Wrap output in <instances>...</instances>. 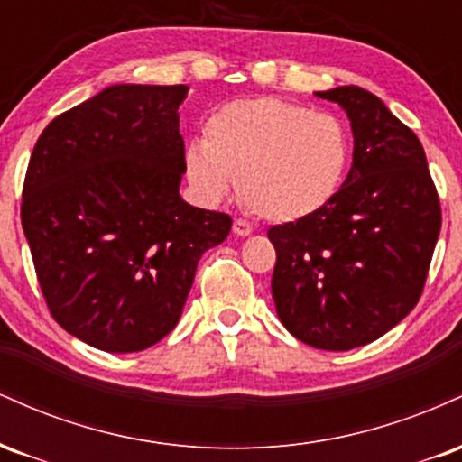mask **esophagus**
Returning <instances> with one entry per match:
<instances>
[{
  "label": "esophagus",
  "mask_w": 462,
  "mask_h": 462,
  "mask_svg": "<svg viewBox=\"0 0 462 462\" xmlns=\"http://www.w3.org/2000/svg\"><path fill=\"white\" fill-rule=\"evenodd\" d=\"M232 230H235L236 236H249V235H252V226H249L245 219H235V226H232Z\"/></svg>",
  "instance_id": "esophagus-1"
}]
</instances>
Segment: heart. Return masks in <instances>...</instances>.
<instances>
[{
  "mask_svg": "<svg viewBox=\"0 0 462 462\" xmlns=\"http://www.w3.org/2000/svg\"><path fill=\"white\" fill-rule=\"evenodd\" d=\"M352 158L347 125L278 97L238 99L217 108L204 141H190L184 169L204 204L235 190L249 213L269 224H293L330 204Z\"/></svg>",
  "mask_w": 462,
  "mask_h": 462,
  "instance_id": "heart-1",
  "label": "heart"
}]
</instances>
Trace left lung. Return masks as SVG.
<instances>
[{
    "instance_id": "left-lung-1",
    "label": "left lung",
    "mask_w": 462,
    "mask_h": 462,
    "mask_svg": "<svg viewBox=\"0 0 462 462\" xmlns=\"http://www.w3.org/2000/svg\"><path fill=\"white\" fill-rule=\"evenodd\" d=\"M341 106L354 134L346 182L319 213L267 232L272 295L306 346H367L415 309L441 232L426 152L380 97L360 87L315 93Z\"/></svg>"
}]
</instances>
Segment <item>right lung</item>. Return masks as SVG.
Wrapping results in <instances>:
<instances>
[{"instance_id":"obj_1","label":"right lung","mask_w":462,"mask_h":462,"mask_svg":"<svg viewBox=\"0 0 462 462\" xmlns=\"http://www.w3.org/2000/svg\"><path fill=\"white\" fill-rule=\"evenodd\" d=\"M189 87L113 84L58 115L32 152L21 224L51 317L113 354L176 328L226 213L180 198Z\"/></svg>"}]
</instances>
